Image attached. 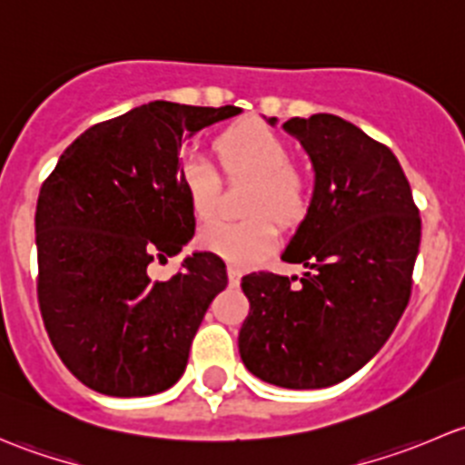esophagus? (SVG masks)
<instances>
[{
    "label": "esophagus",
    "instance_id": "34e87169",
    "mask_svg": "<svg viewBox=\"0 0 465 465\" xmlns=\"http://www.w3.org/2000/svg\"><path fill=\"white\" fill-rule=\"evenodd\" d=\"M227 276H229V283L238 285V283H241L242 270H241V267H236V265H229L227 267Z\"/></svg>",
    "mask_w": 465,
    "mask_h": 465
}]
</instances>
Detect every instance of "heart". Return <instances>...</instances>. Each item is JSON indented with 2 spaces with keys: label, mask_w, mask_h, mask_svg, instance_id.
<instances>
[{
  "label": "heart",
  "mask_w": 465,
  "mask_h": 465,
  "mask_svg": "<svg viewBox=\"0 0 465 465\" xmlns=\"http://www.w3.org/2000/svg\"><path fill=\"white\" fill-rule=\"evenodd\" d=\"M220 166L232 180H250L247 218L213 220L200 229V245L233 265H252L274 247L276 227H294L306 218L312 203V180L299 163L290 162V145L267 125L247 121L227 128L215 139ZM180 182L195 218L213 215L220 195V173L198 153L180 159Z\"/></svg>",
  "instance_id": "b5f03b06"
}]
</instances>
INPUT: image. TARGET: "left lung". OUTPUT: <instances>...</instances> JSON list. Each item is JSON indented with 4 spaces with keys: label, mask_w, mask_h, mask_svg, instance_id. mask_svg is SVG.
Instances as JSON below:
<instances>
[{
    "label": "left lung",
    "mask_w": 465,
    "mask_h": 465,
    "mask_svg": "<svg viewBox=\"0 0 465 465\" xmlns=\"http://www.w3.org/2000/svg\"><path fill=\"white\" fill-rule=\"evenodd\" d=\"M270 124L276 119L272 116ZM315 168L306 218L283 252L297 276H242L250 315L238 351L256 378L322 389L362 369L405 312L420 215L396 154L335 114L283 124Z\"/></svg>",
    "instance_id": "8db88e82"
}]
</instances>
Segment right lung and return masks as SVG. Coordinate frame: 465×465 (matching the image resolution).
Masks as SVG:
<instances>
[{
    "mask_svg": "<svg viewBox=\"0 0 465 465\" xmlns=\"http://www.w3.org/2000/svg\"><path fill=\"white\" fill-rule=\"evenodd\" d=\"M236 114V105L134 107L85 130L42 184V322L64 367L94 391L153 396L184 373L206 308L227 285V267L211 252H195L175 276L153 281L148 265L180 254L195 233L180 182L182 139Z\"/></svg>",
    "mask_w": 465,
    "mask_h": 465,
    "instance_id": "obj_1",
    "label": "right lung"
}]
</instances>
